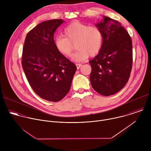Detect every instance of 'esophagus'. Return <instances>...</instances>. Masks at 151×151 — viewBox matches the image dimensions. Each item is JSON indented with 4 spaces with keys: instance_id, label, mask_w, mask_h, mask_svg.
I'll return each instance as SVG.
<instances>
[{
    "instance_id": "1",
    "label": "esophagus",
    "mask_w": 151,
    "mask_h": 151,
    "mask_svg": "<svg viewBox=\"0 0 151 151\" xmlns=\"http://www.w3.org/2000/svg\"><path fill=\"white\" fill-rule=\"evenodd\" d=\"M76 66L77 67V69H79L80 68V67L82 66V64H81V63H76Z\"/></svg>"
}]
</instances>
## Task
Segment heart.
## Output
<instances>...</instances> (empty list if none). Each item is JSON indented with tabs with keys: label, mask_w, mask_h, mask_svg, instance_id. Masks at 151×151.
Returning <instances> with one entry per match:
<instances>
[{
	"label": "heart",
	"mask_w": 151,
	"mask_h": 151,
	"mask_svg": "<svg viewBox=\"0 0 151 151\" xmlns=\"http://www.w3.org/2000/svg\"><path fill=\"white\" fill-rule=\"evenodd\" d=\"M63 33L64 36L58 35L55 37V47L60 54L70 57L76 44L78 51L73 57L75 61H85L90 55L95 56L101 48L103 34L97 26L73 21L65 27Z\"/></svg>",
	"instance_id": "obj_1"
}]
</instances>
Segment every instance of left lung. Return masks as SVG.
<instances>
[{
  "mask_svg": "<svg viewBox=\"0 0 151 151\" xmlns=\"http://www.w3.org/2000/svg\"><path fill=\"white\" fill-rule=\"evenodd\" d=\"M103 34L101 48L90 61V79L93 89L101 95L109 96L119 91L130 78L133 64L131 37L119 22L103 16L96 24Z\"/></svg>",
  "mask_w": 151,
  "mask_h": 151,
  "instance_id": "obj_1",
  "label": "left lung"
}]
</instances>
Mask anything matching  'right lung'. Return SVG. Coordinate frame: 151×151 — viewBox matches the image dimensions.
Returning <instances> with one entry per match:
<instances>
[{
  "instance_id": "add662e5",
  "label": "right lung",
  "mask_w": 151,
  "mask_h": 151,
  "mask_svg": "<svg viewBox=\"0 0 151 151\" xmlns=\"http://www.w3.org/2000/svg\"><path fill=\"white\" fill-rule=\"evenodd\" d=\"M63 22L57 19L39 23L27 33L23 49L21 64L30 85L40 97L50 101L66 96L77 69L54 45V32Z\"/></svg>"
}]
</instances>
